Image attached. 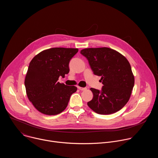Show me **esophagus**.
<instances>
[{"label":"esophagus","instance_id":"1","mask_svg":"<svg viewBox=\"0 0 158 158\" xmlns=\"http://www.w3.org/2000/svg\"><path fill=\"white\" fill-rule=\"evenodd\" d=\"M77 88H78L79 90H81V91H85V90H87V88H86V87H81L78 86Z\"/></svg>","mask_w":158,"mask_h":158}]
</instances>
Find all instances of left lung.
<instances>
[{"mask_svg": "<svg viewBox=\"0 0 158 158\" xmlns=\"http://www.w3.org/2000/svg\"><path fill=\"white\" fill-rule=\"evenodd\" d=\"M81 54L88 60L95 75L101 76V91L91 88L93 99L88 106L99 114H110L128 102L134 85V77L127 59L108 48H87Z\"/></svg>", "mask_w": 158, "mask_h": 158, "instance_id": "8db88e82", "label": "left lung"}]
</instances>
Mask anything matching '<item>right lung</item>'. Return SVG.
I'll return each instance as SVG.
<instances>
[{
	"mask_svg": "<svg viewBox=\"0 0 158 158\" xmlns=\"http://www.w3.org/2000/svg\"><path fill=\"white\" fill-rule=\"evenodd\" d=\"M78 49L55 48L43 51L31 61L25 79L27 96L41 113L56 115L67 106L74 85L58 82L69 73V64Z\"/></svg>",
	"mask_w": 158,
	"mask_h": 158,
	"instance_id": "1",
	"label": "right lung"
}]
</instances>
